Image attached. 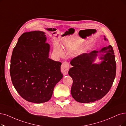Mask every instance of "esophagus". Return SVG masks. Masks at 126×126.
I'll use <instances>...</instances> for the list:
<instances>
[{
  "label": "esophagus",
  "instance_id": "obj_1",
  "mask_svg": "<svg viewBox=\"0 0 126 126\" xmlns=\"http://www.w3.org/2000/svg\"><path fill=\"white\" fill-rule=\"evenodd\" d=\"M69 70V63L67 62H63L61 66V71L63 75H66L68 74V71Z\"/></svg>",
  "mask_w": 126,
  "mask_h": 126
}]
</instances>
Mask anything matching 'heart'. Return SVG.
<instances>
[{
	"label": "heart",
	"instance_id": "b5f03b06",
	"mask_svg": "<svg viewBox=\"0 0 126 126\" xmlns=\"http://www.w3.org/2000/svg\"><path fill=\"white\" fill-rule=\"evenodd\" d=\"M55 48L56 49V51L58 52H59V53H62L61 48H60V47H59V46H58V45H56V46H55Z\"/></svg>",
	"mask_w": 126,
	"mask_h": 126
}]
</instances>
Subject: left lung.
Here are the masks:
<instances>
[{
  "mask_svg": "<svg viewBox=\"0 0 126 126\" xmlns=\"http://www.w3.org/2000/svg\"><path fill=\"white\" fill-rule=\"evenodd\" d=\"M104 40L108 39L104 36ZM100 53L102 62L94 63ZM73 66L69 75L73 79L71 89L72 97L80 103L93 102L102 98L111 88L116 72V64L112 47L102 48L100 51L83 53L73 58Z\"/></svg>",
  "mask_w": 126,
  "mask_h": 126,
  "instance_id": "obj_1",
  "label": "left lung"
}]
</instances>
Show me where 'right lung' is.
<instances>
[{"label": "right lung", "mask_w": 126, "mask_h": 126, "mask_svg": "<svg viewBox=\"0 0 126 126\" xmlns=\"http://www.w3.org/2000/svg\"><path fill=\"white\" fill-rule=\"evenodd\" d=\"M45 33H23L11 58L10 72L14 88L23 99L36 103L49 100L55 85L63 77L62 63L48 58L50 46Z\"/></svg>", "instance_id": "add662e5"}]
</instances>
